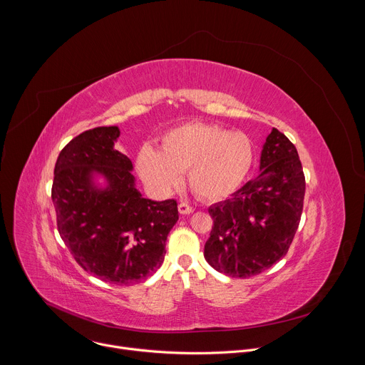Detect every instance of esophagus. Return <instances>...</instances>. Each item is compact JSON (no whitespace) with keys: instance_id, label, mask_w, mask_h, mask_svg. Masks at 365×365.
Here are the masks:
<instances>
[{"instance_id":"1","label":"esophagus","mask_w":365,"mask_h":365,"mask_svg":"<svg viewBox=\"0 0 365 365\" xmlns=\"http://www.w3.org/2000/svg\"><path fill=\"white\" fill-rule=\"evenodd\" d=\"M195 210L193 207L189 205V203H186V202H180L179 203V212L182 214V215H189V214H192Z\"/></svg>"}]
</instances>
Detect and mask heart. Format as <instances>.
Returning a JSON list of instances; mask_svg holds the SVG:
<instances>
[{
    "label": "heart",
    "instance_id": "1",
    "mask_svg": "<svg viewBox=\"0 0 365 365\" xmlns=\"http://www.w3.org/2000/svg\"><path fill=\"white\" fill-rule=\"evenodd\" d=\"M254 145L248 135L217 124L187 123L163 134L160 151L144 145L135 159L141 179L155 192L169 193L187 170L192 190L206 200L231 196L248 176Z\"/></svg>",
    "mask_w": 365,
    "mask_h": 365
}]
</instances>
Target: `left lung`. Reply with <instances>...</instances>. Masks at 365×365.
<instances>
[{
  "instance_id": "left-lung-1",
  "label": "left lung",
  "mask_w": 365,
  "mask_h": 365,
  "mask_svg": "<svg viewBox=\"0 0 365 365\" xmlns=\"http://www.w3.org/2000/svg\"><path fill=\"white\" fill-rule=\"evenodd\" d=\"M304 175L293 143L273 128L259 155V173L212 205L214 227L205 242V259L217 272L245 279L283 258L300 222Z\"/></svg>"
}]
</instances>
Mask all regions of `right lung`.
<instances>
[{
	"label": "right lung",
	"mask_w": 365,
	"mask_h": 365,
	"mask_svg": "<svg viewBox=\"0 0 365 365\" xmlns=\"http://www.w3.org/2000/svg\"><path fill=\"white\" fill-rule=\"evenodd\" d=\"M117 125L96 127L61 151L51 200L58 230L78 264L107 283L130 286L155 273L179 220L175 199L143 197L133 163L115 148Z\"/></svg>",
	"instance_id": "obj_1"
}]
</instances>
